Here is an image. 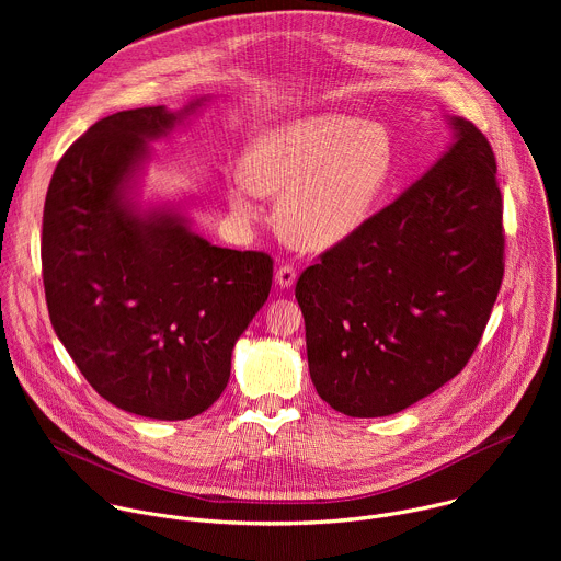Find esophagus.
<instances>
[{"label": "esophagus", "instance_id": "34e87169", "mask_svg": "<svg viewBox=\"0 0 561 561\" xmlns=\"http://www.w3.org/2000/svg\"><path fill=\"white\" fill-rule=\"evenodd\" d=\"M295 277H297V273H295L293 266H279L275 271V284L279 288H290L295 284Z\"/></svg>", "mask_w": 561, "mask_h": 561}]
</instances>
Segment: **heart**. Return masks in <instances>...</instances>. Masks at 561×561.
I'll use <instances>...</instances> for the list:
<instances>
[{
	"instance_id": "obj_1",
	"label": "heart",
	"mask_w": 561,
	"mask_h": 561,
	"mask_svg": "<svg viewBox=\"0 0 561 561\" xmlns=\"http://www.w3.org/2000/svg\"><path fill=\"white\" fill-rule=\"evenodd\" d=\"M394 173L390 133L344 113H317L260 130L242 171L226 184L230 210L262 217V197L278 195L279 226L293 244L331 249L370 217Z\"/></svg>"
}]
</instances>
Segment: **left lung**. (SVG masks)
Listing matches in <instances>:
<instances>
[{"label": "left lung", "mask_w": 561, "mask_h": 561, "mask_svg": "<svg viewBox=\"0 0 561 561\" xmlns=\"http://www.w3.org/2000/svg\"><path fill=\"white\" fill-rule=\"evenodd\" d=\"M446 124L435 164L295 286L310 379L348 417L394 415L450 381L500 293L495 154L470 122Z\"/></svg>", "instance_id": "obj_1"}]
</instances>
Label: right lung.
<instances>
[{
  "instance_id": "add662e5",
  "label": "right lung",
  "mask_w": 561,
  "mask_h": 561,
  "mask_svg": "<svg viewBox=\"0 0 561 561\" xmlns=\"http://www.w3.org/2000/svg\"><path fill=\"white\" fill-rule=\"evenodd\" d=\"M208 102L100 119L59 159L44 204L42 268L59 342L106 402L162 422L213 407L273 284L268 255L195 232L191 202L141 197L150 144Z\"/></svg>"
}]
</instances>
